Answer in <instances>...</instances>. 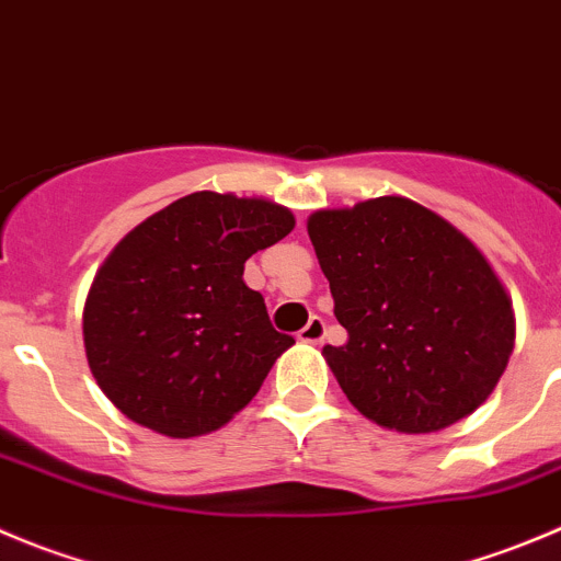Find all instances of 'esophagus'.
Listing matches in <instances>:
<instances>
[{
  "instance_id": "esophagus-1",
  "label": "esophagus",
  "mask_w": 561,
  "mask_h": 561,
  "mask_svg": "<svg viewBox=\"0 0 561 561\" xmlns=\"http://www.w3.org/2000/svg\"><path fill=\"white\" fill-rule=\"evenodd\" d=\"M324 330H328L324 319L322 317H311V319H308L306 328H302L300 333H297V339L306 341V344H319V341L324 339Z\"/></svg>"
}]
</instances>
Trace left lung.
<instances>
[{"label": "left lung", "instance_id": "left-lung-1", "mask_svg": "<svg viewBox=\"0 0 561 561\" xmlns=\"http://www.w3.org/2000/svg\"><path fill=\"white\" fill-rule=\"evenodd\" d=\"M308 237L350 335L322 355L366 419L421 435L457 424L493 393L515 317L471 239L399 195L313 211Z\"/></svg>", "mask_w": 561, "mask_h": 561}]
</instances>
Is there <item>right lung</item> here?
I'll return each instance as SVG.
<instances>
[{
    "label": "right lung",
    "mask_w": 561,
    "mask_h": 561,
    "mask_svg": "<svg viewBox=\"0 0 561 561\" xmlns=\"http://www.w3.org/2000/svg\"><path fill=\"white\" fill-rule=\"evenodd\" d=\"M295 228L264 197L192 192L142 220L95 272L88 364L112 404L168 437L220 430L295 339L277 333L244 261Z\"/></svg>",
    "instance_id": "obj_1"
}]
</instances>
